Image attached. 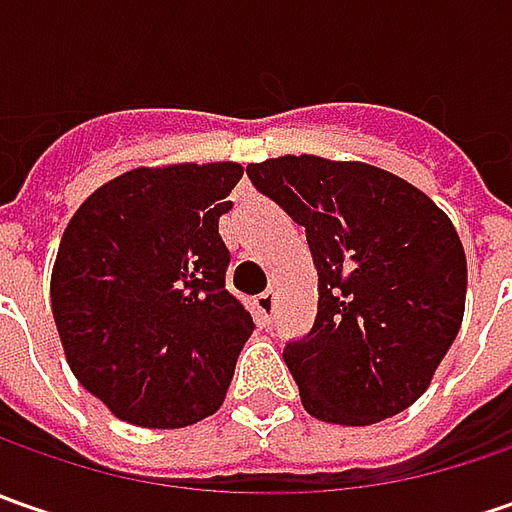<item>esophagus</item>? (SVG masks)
<instances>
[{"mask_svg":"<svg viewBox=\"0 0 512 512\" xmlns=\"http://www.w3.org/2000/svg\"><path fill=\"white\" fill-rule=\"evenodd\" d=\"M253 307H256V316H259L262 322H270V316H273V307H276V293H273V290L259 293V296L253 299Z\"/></svg>","mask_w":512,"mask_h":512,"instance_id":"obj_1","label":"esophagus"}]
</instances>
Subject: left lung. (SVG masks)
<instances>
[{
    "instance_id": "8db88e82",
    "label": "left lung",
    "mask_w": 512,
    "mask_h": 512,
    "mask_svg": "<svg viewBox=\"0 0 512 512\" xmlns=\"http://www.w3.org/2000/svg\"><path fill=\"white\" fill-rule=\"evenodd\" d=\"M305 227L319 310L285 362L310 416L364 427L430 387L464 316L467 259L442 207L390 170L322 156L247 165Z\"/></svg>"
}]
</instances>
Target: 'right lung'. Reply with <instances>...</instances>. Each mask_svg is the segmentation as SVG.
<instances>
[{"instance_id":"obj_1","label":"right lung","mask_w":512,"mask_h":512,"mask_svg":"<svg viewBox=\"0 0 512 512\" xmlns=\"http://www.w3.org/2000/svg\"><path fill=\"white\" fill-rule=\"evenodd\" d=\"M236 162L136 168L96 187L62 233L50 307L73 376L122 422L176 430L225 402L253 333L225 290L219 236Z\"/></svg>"}]
</instances>
